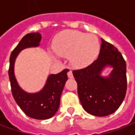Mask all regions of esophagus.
<instances>
[{
	"instance_id": "esophagus-1",
	"label": "esophagus",
	"mask_w": 135,
	"mask_h": 135,
	"mask_svg": "<svg viewBox=\"0 0 135 135\" xmlns=\"http://www.w3.org/2000/svg\"><path fill=\"white\" fill-rule=\"evenodd\" d=\"M68 78H73V72H72V70H70L68 72Z\"/></svg>"
}]
</instances>
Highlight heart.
<instances>
[{
	"instance_id": "1",
	"label": "heart",
	"mask_w": 135,
	"mask_h": 135,
	"mask_svg": "<svg viewBox=\"0 0 135 135\" xmlns=\"http://www.w3.org/2000/svg\"><path fill=\"white\" fill-rule=\"evenodd\" d=\"M53 48L58 55L70 57L73 66L83 68L96 60L100 50V44L93 34L67 30L55 36Z\"/></svg>"
}]
</instances>
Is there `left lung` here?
Instances as JSON below:
<instances>
[{"mask_svg":"<svg viewBox=\"0 0 135 135\" xmlns=\"http://www.w3.org/2000/svg\"><path fill=\"white\" fill-rule=\"evenodd\" d=\"M107 65L114 70L109 78L101 77ZM127 65L116 47L101 38V50L96 60L84 68L74 70L78 94L82 107L88 114L104 117L115 112L124 99L127 88Z\"/></svg>","mask_w":135,"mask_h":135,"instance_id":"8db88e82","label":"left lung"}]
</instances>
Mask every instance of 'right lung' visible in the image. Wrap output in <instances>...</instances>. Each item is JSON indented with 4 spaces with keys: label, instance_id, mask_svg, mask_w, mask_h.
I'll list each match as a JSON object with an SVG mask.
<instances>
[{
    "label": "right lung",
    "instance_id": "right-lung-1",
    "mask_svg": "<svg viewBox=\"0 0 135 135\" xmlns=\"http://www.w3.org/2000/svg\"><path fill=\"white\" fill-rule=\"evenodd\" d=\"M41 38V34L38 32L27 34L23 36L11 54L8 69L11 92L16 104L26 116L39 120L52 117L57 111L69 70L68 69H65L58 74L50 75L43 90L39 93L30 94L21 89L13 73L16 58L23 49L39 46Z\"/></svg>",
    "mask_w": 135,
    "mask_h": 135
}]
</instances>
